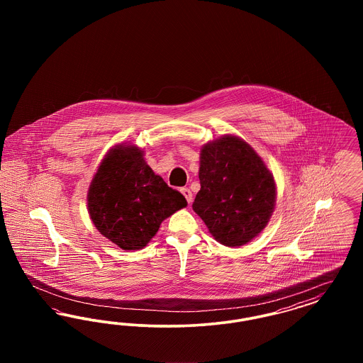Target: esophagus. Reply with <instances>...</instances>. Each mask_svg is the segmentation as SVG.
Returning <instances> with one entry per match:
<instances>
[{
  "instance_id": "obj_1",
  "label": "esophagus",
  "mask_w": 363,
  "mask_h": 363,
  "mask_svg": "<svg viewBox=\"0 0 363 363\" xmlns=\"http://www.w3.org/2000/svg\"><path fill=\"white\" fill-rule=\"evenodd\" d=\"M181 193L185 196V199H186V201H188L189 204L193 201V194H191L190 189H188V188H182V189H181Z\"/></svg>"
}]
</instances>
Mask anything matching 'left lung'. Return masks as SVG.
<instances>
[{"instance_id": "1", "label": "left lung", "mask_w": 363, "mask_h": 363, "mask_svg": "<svg viewBox=\"0 0 363 363\" xmlns=\"http://www.w3.org/2000/svg\"><path fill=\"white\" fill-rule=\"evenodd\" d=\"M193 211L225 246L252 241L268 225L277 184L257 152L241 138L225 135L201 147Z\"/></svg>"}]
</instances>
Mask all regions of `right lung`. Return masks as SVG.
Wrapping results in <instances>:
<instances>
[{"label": "right lung", "mask_w": 363, "mask_h": 363, "mask_svg": "<svg viewBox=\"0 0 363 363\" xmlns=\"http://www.w3.org/2000/svg\"><path fill=\"white\" fill-rule=\"evenodd\" d=\"M96 230L123 250H138L155 237L164 219L188 206L132 144H118L101 162L86 194Z\"/></svg>", "instance_id": "right-lung-1"}]
</instances>
